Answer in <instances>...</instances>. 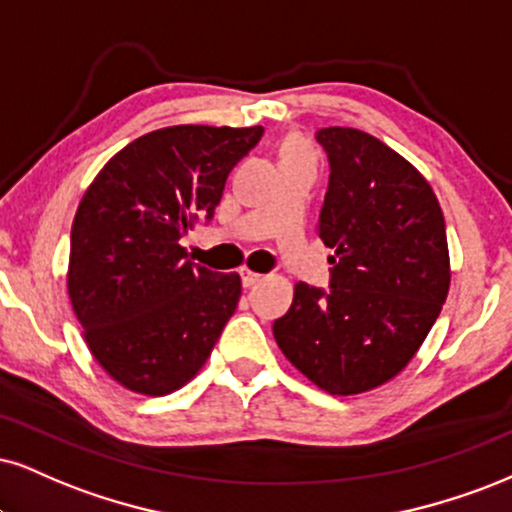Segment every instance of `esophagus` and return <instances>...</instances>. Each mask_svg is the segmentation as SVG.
<instances>
[{"instance_id": "esophagus-1", "label": "esophagus", "mask_w": 512, "mask_h": 512, "mask_svg": "<svg viewBox=\"0 0 512 512\" xmlns=\"http://www.w3.org/2000/svg\"><path fill=\"white\" fill-rule=\"evenodd\" d=\"M239 277H242V285L244 287H254L256 282L263 280V275H258V273H254V270H249V268H239Z\"/></svg>"}]
</instances>
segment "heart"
<instances>
[{"instance_id": "obj_1", "label": "heart", "mask_w": 512, "mask_h": 512, "mask_svg": "<svg viewBox=\"0 0 512 512\" xmlns=\"http://www.w3.org/2000/svg\"><path fill=\"white\" fill-rule=\"evenodd\" d=\"M296 154H308V147L299 140H289L282 149V156H296Z\"/></svg>"}]
</instances>
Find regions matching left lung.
<instances>
[{"instance_id": "8db88e82", "label": "left lung", "mask_w": 512, "mask_h": 512, "mask_svg": "<svg viewBox=\"0 0 512 512\" xmlns=\"http://www.w3.org/2000/svg\"><path fill=\"white\" fill-rule=\"evenodd\" d=\"M315 140L330 161L318 218L330 289L299 282L273 334L308 380L349 396L399 375L425 342L449 294V246L430 182L403 156L353 128Z\"/></svg>"}]
</instances>
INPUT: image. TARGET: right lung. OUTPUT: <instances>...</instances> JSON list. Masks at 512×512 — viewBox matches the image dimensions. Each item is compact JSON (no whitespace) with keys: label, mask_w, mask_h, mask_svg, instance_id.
<instances>
[{"label":"right lung","mask_w":512,"mask_h":512,"mask_svg":"<svg viewBox=\"0 0 512 512\" xmlns=\"http://www.w3.org/2000/svg\"><path fill=\"white\" fill-rule=\"evenodd\" d=\"M254 128L175 125L130 142L94 178L71 230L68 296L97 363L163 396L197 375L235 313L242 282L185 261L180 239L211 220Z\"/></svg>","instance_id":"add662e5"}]
</instances>
